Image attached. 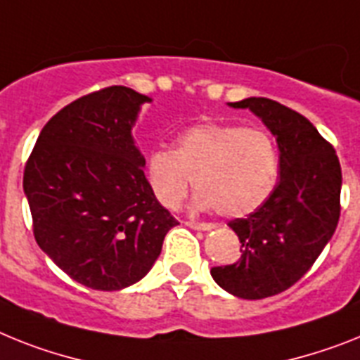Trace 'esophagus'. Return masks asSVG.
<instances>
[{
  "label": "esophagus",
  "mask_w": 360,
  "mask_h": 360,
  "mask_svg": "<svg viewBox=\"0 0 360 360\" xmlns=\"http://www.w3.org/2000/svg\"><path fill=\"white\" fill-rule=\"evenodd\" d=\"M185 225H186V226H190V229H194V231H212V229H216V225H212V223H198V221H186Z\"/></svg>",
  "instance_id": "34e87169"
}]
</instances>
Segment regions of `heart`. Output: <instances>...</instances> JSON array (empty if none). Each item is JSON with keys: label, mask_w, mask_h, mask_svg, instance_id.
Masks as SVG:
<instances>
[{"label": "heart", "mask_w": 360, "mask_h": 360, "mask_svg": "<svg viewBox=\"0 0 360 360\" xmlns=\"http://www.w3.org/2000/svg\"><path fill=\"white\" fill-rule=\"evenodd\" d=\"M280 159L274 139L262 128L201 122L181 131L172 150L146 157L144 174L162 207L177 208L190 183L195 210H219L226 217L255 212L271 198Z\"/></svg>", "instance_id": "1"}]
</instances>
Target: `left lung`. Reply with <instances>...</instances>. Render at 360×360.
<instances>
[{"instance_id": "left-lung-1", "label": "left lung", "mask_w": 360, "mask_h": 360, "mask_svg": "<svg viewBox=\"0 0 360 360\" xmlns=\"http://www.w3.org/2000/svg\"><path fill=\"white\" fill-rule=\"evenodd\" d=\"M229 105L255 113L276 137L280 181L262 207L229 223L241 258L210 274L234 297L259 300L297 283L328 245L339 223L342 172L333 146L297 111L264 96Z\"/></svg>"}]
</instances>
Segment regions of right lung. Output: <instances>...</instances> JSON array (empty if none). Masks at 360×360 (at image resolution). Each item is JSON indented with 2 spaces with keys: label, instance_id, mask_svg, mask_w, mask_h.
Returning a JSON list of instances; mask_svg holds the SVG:
<instances>
[{
  "label": "right lung",
  "instance_id": "right-lung-1",
  "mask_svg": "<svg viewBox=\"0 0 360 360\" xmlns=\"http://www.w3.org/2000/svg\"><path fill=\"white\" fill-rule=\"evenodd\" d=\"M146 102L124 86L82 96L45 124L27 161L23 192L36 243L86 288L134 285L179 225L152 194L131 135Z\"/></svg>",
  "mask_w": 360,
  "mask_h": 360
}]
</instances>
